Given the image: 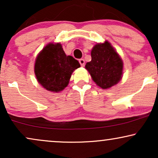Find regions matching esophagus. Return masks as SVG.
Wrapping results in <instances>:
<instances>
[{
  "mask_svg": "<svg viewBox=\"0 0 158 158\" xmlns=\"http://www.w3.org/2000/svg\"><path fill=\"white\" fill-rule=\"evenodd\" d=\"M79 63H80V65H81V66H82V67L85 66V60H84V59H79Z\"/></svg>",
  "mask_w": 158,
  "mask_h": 158,
  "instance_id": "esophagus-1",
  "label": "esophagus"
}]
</instances>
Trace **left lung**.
Masks as SVG:
<instances>
[{
    "label": "left lung",
    "mask_w": 158,
    "mask_h": 158,
    "mask_svg": "<svg viewBox=\"0 0 158 158\" xmlns=\"http://www.w3.org/2000/svg\"><path fill=\"white\" fill-rule=\"evenodd\" d=\"M91 57L85 68L96 85L107 89L120 80L123 63L110 43L105 41L95 45L91 51Z\"/></svg>",
    "instance_id": "8db88e82"
}]
</instances>
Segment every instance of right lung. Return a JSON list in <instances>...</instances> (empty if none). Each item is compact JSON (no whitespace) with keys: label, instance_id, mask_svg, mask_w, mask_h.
<instances>
[{"label":"right lung","instance_id":"right-lung-1","mask_svg":"<svg viewBox=\"0 0 158 158\" xmlns=\"http://www.w3.org/2000/svg\"><path fill=\"white\" fill-rule=\"evenodd\" d=\"M80 67L79 61L67 56L60 44H49L38 55L35 74L39 84L52 92L63 90L69 82L73 71Z\"/></svg>","mask_w":158,"mask_h":158}]
</instances>
